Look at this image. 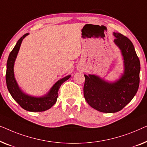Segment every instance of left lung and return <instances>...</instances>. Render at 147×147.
I'll return each mask as SVG.
<instances>
[{"mask_svg":"<svg viewBox=\"0 0 147 147\" xmlns=\"http://www.w3.org/2000/svg\"><path fill=\"white\" fill-rule=\"evenodd\" d=\"M114 42L121 49L125 71L115 82L109 83L95 75L84 74V96L88 105L102 113H117L135 96L139 86L140 61L130 39L114 32Z\"/></svg>","mask_w":147,"mask_h":147,"instance_id":"obj_1","label":"left lung"}]
</instances>
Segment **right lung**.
I'll return each instance as SVG.
<instances>
[{
  "instance_id": "1",
  "label": "right lung",
  "mask_w": 147,
  "mask_h": 147,
  "mask_svg": "<svg viewBox=\"0 0 147 147\" xmlns=\"http://www.w3.org/2000/svg\"><path fill=\"white\" fill-rule=\"evenodd\" d=\"M28 34H24L18 42L15 47L12 49L8 58L7 64V73H6V82L7 88L12 98L15 100L18 104L24 110L30 112H42L51 109L57 102L59 95V89L64 82L69 79L71 75L67 76L62 79L58 80L47 94L42 97H34L28 96L23 93L18 87L14 76V64L17 54L19 51L20 45L23 38Z\"/></svg>"
}]
</instances>
